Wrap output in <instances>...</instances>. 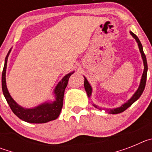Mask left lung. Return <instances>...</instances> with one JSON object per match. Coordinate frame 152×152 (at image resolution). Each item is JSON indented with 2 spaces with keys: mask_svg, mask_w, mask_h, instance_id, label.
<instances>
[{
  "mask_svg": "<svg viewBox=\"0 0 152 152\" xmlns=\"http://www.w3.org/2000/svg\"><path fill=\"white\" fill-rule=\"evenodd\" d=\"M131 35L133 36L134 38L135 39L136 42H138V45H139V50H140L141 54H142V59H143V62H144V72H143V75H142V80H141V83H140V85H139V89L137 90L136 92L135 93V94L132 96V97L129 100H128V102L126 103H124L123 105H122L120 107H118V108L116 109H113V110H107L106 109V112L109 113H112V114H117V113H123V111H125L127 108L130 107V106L134 103V102L136 101L141 96V95L142 94V93L144 91L145 88V84H146V79H147V71H148V64H147V60H146V56L145 55L144 52H143V48H142V45L141 43L140 40L138 38V36H136L135 34H134L132 32H130ZM84 88H85V91L88 94V97L91 96V92H92V89H91V85L89 84L88 83V80L84 77ZM96 108L99 109L100 110H102L103 109L100 108V107H97L96 105L94 104Z\"/></svg>",
  "mask_w": 152,
  "mask_h": 152,
  "instance_id": "left-lung-1",
  "label": "left lung"
}]
</instances>
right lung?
Returning a JSON list of instances; mask_svg holds the SVG:
<instances>
[{
    "label": "right lung",
    "instance_id": "add662e5",
    "mask_svg": "<svg viewBox=\"0 0 152 152\" xmlns=\"http://www.w3.org/2000/svg\"><path fill=\"white\" fill-rule=\"evenodd\" d=\"M10 52V50L8 52L7 55L5 58L4 66V69H3L2 91L3 94L6 98L7 102L10 106L13 113L23 121L30 123H45L57 119L59 116L61 108H62L64 89L66 88L69 77L73 74V72L65 75L56 86V88L55 90L56 96V101H54L52 103H44V104H42V105L35 107L33 109H24L21 107L20 106H19L13 100V98L10 96V94L7 91V88L5 76H6L7 57Z\"/></svg>",
    "mask_w": 152,
    "mask_h": 152
}]
</instances>
